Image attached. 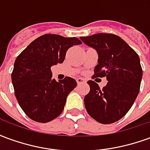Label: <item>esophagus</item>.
Listing matches in <instances>:
<instances>
[{
  "instance_id": "esophagus-1",
  "label": "esophagus",
  "mask_w": 150,
  "mask_h": 150,
  "mask_svg": "<svg viewBox=\"0 0 150 150\" xmlns=\"http://www.w3.org/2000/svg\"><path fill=\"white\" fill-rule=\"evenodd\" d=\"M76 82H77L78 84H81V83H86V80L83 78H77L76 79Z\"/></svg>"
}]
</instances>
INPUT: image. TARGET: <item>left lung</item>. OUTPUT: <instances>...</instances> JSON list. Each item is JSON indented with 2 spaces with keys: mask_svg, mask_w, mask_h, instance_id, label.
I'll use <instances>...</instances> for the list:
<instances>
[{
  "mask_svg": "<svg viewBox=\"0 0 150 150\" xmlns=\"http://www.w3.org/2000/svg\"><path fill=\"white\" fill-rule=\"evenodd\" d=\"M80 39L98 53L93 76L108 80L102 89L96 82L88 81L90 91L84 97L86 110L99 123L112 124L125 116L139 93L142 78L139 56L116 34L100 33Z\"/></svg>",
  "mask_w": 150,
  "mask_h": 150,
  "instance_id": "8db88e82",
  "label": "left lung"
}]
</instances>
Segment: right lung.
Masks as SVG:
<instances>
[{"instance_id": "obj_1", "label": "right lung", "mask_w": 150, "mask_h": 150, "mask_svg": "<svg viewBox=\"0 0 150 150\" xmlns=\"http://www.w3.org/2000/svg\"><path fill=\"white\" fill-rule=\"evenodd\" d=\"M82 44L78 38L46 34L33 41L15 60L12 83L18 104L36 122L46 123L62 113L74 79H52L51 67L64 61L69 48Z\"/></svg>"}]
</instances>
